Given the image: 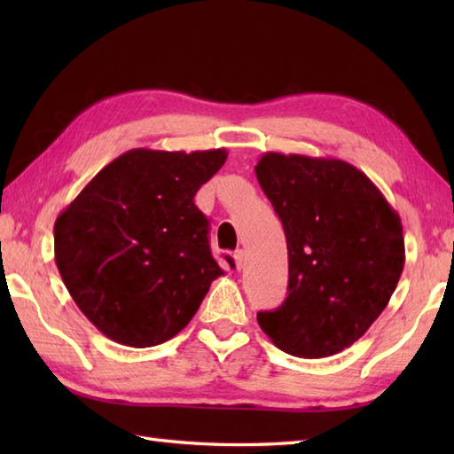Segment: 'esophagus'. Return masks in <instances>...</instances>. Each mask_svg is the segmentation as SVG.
<instances>
[{"mask_svg": "<svg viewBox=\"0 0 454 454\" xmlns=\"http://www.w3.org/2000/svg\"><path fill=\"white\" fill-rule=\"evenodd\" d=\"M244 263H246V257H244V252L242 249H236L234 252V265H236V269L239 271V269L244 267Z\"/></svg>", "mask_w": 454, "mask_h": 454, "instance_id": "1", "label": "esophagus"}]
</instances>
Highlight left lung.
Instances as JSON below:
<instances>
[{
  "label": "left lung",
  "instance_id": "left-lung-1",
  "mask_svg": "<svg viewBox=\"0 0 454 454\" xmlns=\"http://www.w3.org/2000/svg\"><path fill=\"white\" fill-rule=\"evenodd\" d=\"M255 176L288 249V294L257 322L288 355L340 353L364 335L400 281L406 249L398 212L341 160L267 152Z\"/></svg>",
  "mask_w": 454,
  "mask_h": 454
}]
</instances>
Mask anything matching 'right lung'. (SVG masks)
Wrapping results in <instances>:
<instances>
[{
    "mask_svg": "<svg viewBox=\"0 0 454 454\" xmlns=\"http://www.w3.org/2000/svg\"><path fill=\"white\" fill-rule=\"evenodd\" d=\"M228 152H124L95 176L54 224V257L83 316L109 340L153 347L195 316L224 275L210 254L200 185Z\"/></svg>",
    "mask_w": 454,
    "mask_h": 454,
    "instance_id": "obj_1",
    "label": "right lung"
}]
</instances>
